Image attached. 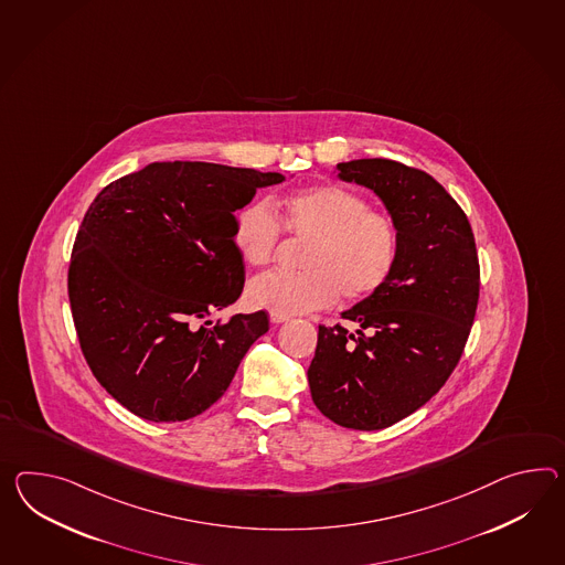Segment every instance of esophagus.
<instances>
[{
	"instance_id": "esophagus-1",
	"label": "esophagus",
	"mask_w": 565,
	"mask_h": 565,
	"mask_svg": "<svg viewBox=\"0 0 565 565\" xmlns=\"http://www.w3.org/2000/svg\"><path fill=\"white\" fill-rule=\"evenodd\" d=\"M269 320H271L274 324H281V322L289 320V317L288 315H277V312H271V315H269Z\"/></svg>"
}]
</instances>
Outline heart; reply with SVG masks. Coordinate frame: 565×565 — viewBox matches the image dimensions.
Segmentation results:
<instances>
[{
	"label": "heart",
	"instance_id": "obj_1",
	"mask_svg": "<svg viewBox=\"0 0 565 565\" xmlns=\"http://www.w3.org/2000/svg\"><path fill=\"white\" fill-rule=\"evenodd\" d=\"M274 210L291 236L306 241L302 274H265L250 281L248 302L277 315H303L339 296L359 302L384 288L398 255V233L382 212L339 185H315L276 200ZM277 217V218H278ZM271 207L253 202L234 218V245L243 262H271L279 223Z\"/></svg>",
	"mask_w": 565,
	"mask_h": 565
}]
</instances>
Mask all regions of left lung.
Segmentation results:
<instances>
[{"instance_id":"8db88e82","label":"left lung","mask_w":565,"mask_h":565,"mask_svg":"<svg viewBox=\"0 0 565 565\" xmlns=\"http://www.w3.org/2000/svg\"><path fill=\"white\" fill-rule=\"evenodd\" d=\"M337 169L382 200L398 255L384 288L341 312L355 331L318 327L308 384L332 423L377 430L427 404L454 372L478 308L480 265L468 216L428 173L390 159Z\"/></svg>"}]
</instances>
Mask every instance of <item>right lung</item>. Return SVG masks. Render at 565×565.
Masks as SVG:
<instances>
[{
  "instance_id": "add662e5",
  "label": "right lung",
  "mask_w": 565,
  "mask_h": 565,
  "mask_svg": "<svg viewBox=\"0 0 565 565\" xmlns=\"http://www.w3.org/2000/svg\"><path fill=\"white\" fill-rule=\"evenodd\" d=\"M281 181L276 171L167 161L97 193L71 253V312L87 365L130 413L152 423L204 413L269 331L263 310L216 324L210 315L245 284L234 212Z\"/></svg>"
}]
</instances>
